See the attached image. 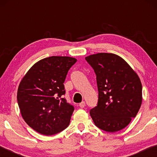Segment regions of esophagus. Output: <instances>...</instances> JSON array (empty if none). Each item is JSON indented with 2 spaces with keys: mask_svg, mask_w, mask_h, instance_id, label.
I'll return each mask as SVG.
<instances>
[{
  "mask_svg": "<svg viewBox=\"0 0 157 157\" xmlns=\"http://www.w3.org/2000/svg\"><path fill=\"white\" fill-rule=\"evenodd\" d=\"M85 105H86V103H85L84 101H82V102L79 103V106L81 108H84L85 107Z\"/></svg>",
  "mask_w": 157,
  "mask_h": 157,
  "instance_id": "34e87169",
  "label": "esophagus"
}]
</instances>
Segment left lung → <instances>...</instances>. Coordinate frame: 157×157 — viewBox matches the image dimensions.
I'll return each instance as SVG.
<instances>
[{
	"label": "left lung",
	"mask_w": 157,
	"mask_h": 157,
	"mask_svg": "<svg viewBox=\"0 0 157 157\" xmlns=\"http://www.w3.org/2000/svg\"><path fill=\"white\" fill-rule=\"evenodd\" d=\"M96 75L98 101L90 110L95 125L109 132L123 129L136 117L142 103V84L123 58L100 52L85 57Z\"/></svg>",
	"instance_id": "8db88e82"
}]
</instances>
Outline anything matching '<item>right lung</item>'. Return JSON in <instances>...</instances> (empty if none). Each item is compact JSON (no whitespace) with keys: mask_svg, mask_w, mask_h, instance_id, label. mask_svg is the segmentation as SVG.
I'll return each mask as SVG.
<instances>
[{"mask_svg":"<svg viewBox=\"0 0 157 157\" xmlns=\"http://www.w3.org/2000/svg\"><path fill=\"white\" fill-rule=\"evenodd\" d=\"M75 58L52 56L34 63L19 84L17 101L23 118L31 128L46 136L68 126L74 111L64 98L68 71Z\"/></svg>","mask_w":157,"mask_h":157,"instance_id":"right-lung-1","label":"right lung"}]
</instances>
